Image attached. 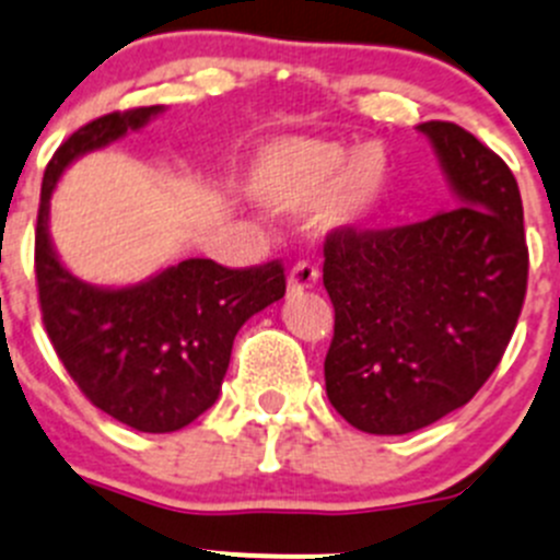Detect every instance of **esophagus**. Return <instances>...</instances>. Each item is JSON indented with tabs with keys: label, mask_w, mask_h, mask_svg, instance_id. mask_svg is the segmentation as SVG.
Listing matches in <instances>:
<instances>
[{
	"label": "esophagus",
	"mask_w": 560,
	"mask_h": 560,
	"mask_svg": "<svg viewBox=\"0 0 560 560\" xmlns=\"http://www.w3.org/2000/svg\"><path fill=\"white\" fill-rule=\"evenodd\" d=\"M318 282V269L307 261H296L288 272V293H302Z\"/></svg>",
	"instance_id": "34e87169"
}]
</instances>
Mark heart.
Instances as JSON below:
<instances>
[{
    "mask_svg": "<svg viewBox=\"0 0 560 560\" xmlns=\"http://www.w3.org/2000/svg\"><path fill=\"white\" fill-rule=\"evenodd\" d=\"M389 182V160L375 143L353 152L318 138H282L258 154L250 190L275 212L320 207L329 225H359L373 214Z\"/></svg>",
    "mask_w": 560,
    "mask_h": 560,
    "instance_id": "1",
    "label": "heart"
}]
</instances>
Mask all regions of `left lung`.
Wrapping results in <instances>:
<instances>
[{
  "label": "left lung",
  "instance_id": "left-lung-1",
  "mask_svg": "<svg viewBox=\"0 0 560 560\" xmlns=\"http://www.w3.org/2000/svg\"><path fill=\"white\" fill-rule=\"evenodd\" d=\"M450 212L392 231H335L324 285L335 337L326 395L348 424L406 435L463 408L501 362L528 282L523 201L509 165L452 121L417 127Z\"/></svg>",
  "mask_w": 560,
  "mask_h": 560
}]
</instances>
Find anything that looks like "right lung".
<instances>
[{"label": "right lung", "mask_w": 560, "mask_h": 560, "mask_svg": "<svg viewBox=\"0 0 560 560\" xmlns=\"http://www.w3.org/2000/svg\"><path fill=\"white\" fill-rule=\"evenodd\" d=\"M163 110H116L75 130L43 176L35 231L37 291L54 351L92 406L141 433H174L201 417L218 400L236 331L285 293L278 261L225 269L185 258L119 288L92 285L65 267L48 231L59 176Z\"/></svg>", "instance_id": "add662e5"}]
</instances>
